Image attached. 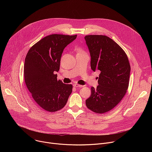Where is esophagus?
<instances>
[{
	"label": "esophagus",
	"instance_id": "34e87169",
	"mask_svg": "<svg viewBox=\"0 0 152 152\" xmlns=\"http://www.w3.org/2000/svg\"><path fill=\"white\" fill-rule=\"evenodd\" d=\"M73 86H74V87H77V88H81V87H82V86H83V85H79L77 83H75L73 85Z\"/></svg>",
	"mask_w": 152,
	"mask_h": 152
}]
</instances>
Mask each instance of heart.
<instances>
[{
  "label": "heart",
  "mask_w": 152,
  "mask_h": 152,
  "mask_svg": "<svg viewBox=\"0 0 152 152\" xmlns=\"http://www.w3.org/2000/svg\"><path fill=\"white\" fill-rule=\"evenodd\" d=\"M79 52H80V53H83V50H82V49H79Z\"/></svg>",
  "instance_id": "heart-1"
}]
</instances>
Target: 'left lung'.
<instances>
[{
    "mask_svg": "<svg viewBox=\"0 0 152 152\" xmlns=\"http://www.w3.org/2000/svg\"><path fill=\"white\" fill-rule=\"evenodd\" d=\"M91 55V68L99 70V85L91 88L85 103L97 114L110 112L122 100L128 89L131 66L124 50L110 37L102 35L85 37Z\"/></svg>",
    "mask_w": 152,
    "mask_h": 152,
    "instance_id": "1",
    "label": "left lung"
}]
</instances>
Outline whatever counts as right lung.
I'll list each match as a JSON object with an SVG mask.
<instances>
[{"label":"right lung","instance_id":"1","mask_svg":"<svg viewBox=\"0 0 152 152\" xmlns=\"http://www.w3.org/2000/svg\"><path fill=\"white\" fill-rule=\"evenodd\" d=\"M77 35L52 34L38 41L29 50L25 61L24 76L31 96L41 109L56 112L66 104L73 85L57 80L62 52Z\"/></svg>","mask_w":152,"mask_h":152}]
</instances>
